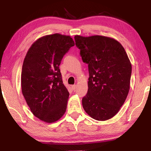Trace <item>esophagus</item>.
<instances>
[{
	"mask_svg": "<svg viewBox=\"0 0 151 151\" xmlns=\"http://www.w3.org/2000/svg\"><path fill=\"white\" fill-rule=\"evenodd\" d=\"M71 88H72L73 90H75V89L76 88V84L73 85V86H71Z\"/></svg>",
	"mask_w": 151,
	"mask_h": 151,
	"instance_id": "obj_1",
	"label": "esophagus"
}]
</instances>
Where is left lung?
<instances>
[{
	"mask_svg": "<svg viewBox=\"0 0 151 151\" xmlns=\"http://www.w3.org/2000/svg\"><path fill=\"white\" fill-rule=\"evenodd\" d=\"M83 62L88 64V90L82 106L89 116L106 121L116 115L130 89L132 65L122 45L102 36H75Z\"/></svg>",
	"mask_w": 151,
	"mask_h": 151,
	"instance_id": "1",
	"label": "left lung"
}]
</instances>
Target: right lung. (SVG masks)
I'll return each mask as SVG.
<instances>
[{"instance_id": "add662e5", "label": "right lung", "mask_w": 151, "mask_h": 151, "mask_svg": "<svg viewBox=\"0 0 151 151\" xmlns=\"http://www.w3.org/2000/svg\"><path fill=\"white\" fill-rule=\"evenodd\" d=\"M75 42L69 36L54 34L37 40L24 58L22 93L35 116L48 123L62 117L69 93L63 84L59 66Z\"/></svg>"}]
</instances>
